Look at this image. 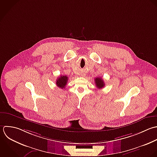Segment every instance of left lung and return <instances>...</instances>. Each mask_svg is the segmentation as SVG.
Returning <instances> with one entry per match:
<instances>
[{"label":"left lung","instance_id":"1","mask_svg":"<svg viewBox=\"0 0 157 157\" xmlns=\"http://www.w3.org/2000/svg\"><path fill=\"white\" fill-rule=\"evenodd\" d=\"M95 83L98 89H102L105 86L103 79L101 77H97L95 78Z\"/></svg>","mask_w":157,"mask_h":157}]
</instances>
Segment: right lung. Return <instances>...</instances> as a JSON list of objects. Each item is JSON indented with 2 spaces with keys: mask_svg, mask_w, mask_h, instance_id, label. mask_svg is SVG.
I'll list each match as a JSON object with an SVG mask.
<instances>
[{
  "mask_svg": "<svg viewBox=\"0 0 157 157\" xmlns=\"http://www.w3.org/2000/svg\"><path fill=\"white\" fill-rule=\"evenodd\" d=\"M68 79V78L67 76H63V75L60 76V77L57 78V79L56 80V84H57V87H59V88H61L62 89H64L65 86L67 84Z\"/></svg>",
  "mask_w": 157,
  "mask_h": 157,
  "instance_id": "1",
  "label": "right lung"
}]
</instances>
